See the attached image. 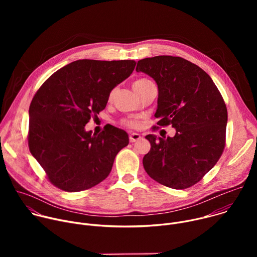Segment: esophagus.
I'll return each mask as SVG.
<instances>
[{
	"mask_svg": "<svg viewBox=\"0 0 257 257\" xmlns=\"http://www.w3.org/2000/svg\"><path fill=\"white\" fill-rule=\"evenodd\" d=\"M139 139H141V135L140 134H138V133H131L130 135H129V140H130V142H136L137 140H139Z\"/></svg>",
	"mask_w": 257,
	"mask_h": 257,
	"instance_id": "esophagus-1",
	"label": "esophagus"
}]
</instances>
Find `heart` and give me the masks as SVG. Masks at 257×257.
<instances>
[{"label":"heart","instance_id":"1","mask_svg":"<svg viewBox=\"0 0 257 257\" xmlns=\"http://www.w3.org/2000/svg\"><path fill=\"white\" fill-rule=\"evenodd\" d=\"M148 82H150L149 79H145V78L137 79V80H135L134 83H133V88H134V89H135V88H138V87L144 85L145 83H148ZM113 93H114V91H112L111 93H109V96H108L109 99L112 98ZM121 124H122L123 126H126V127L134 128V127H136V126L138 125V121L135 120V119H122V120H121Z\"/></svg>","mask_w":257,"mask_h":257}]
</instances>
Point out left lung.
<instances>
[{
	"instance_id": "obj_1",
	"label": "left lung",
	"mask_w": 257,
	"mask_h": 257,
	"mask_svg": "<svg viewBox=\"0 0 257 257\" xmlns=\"http://www.w3.org/2000/svg\"><path fill=\"white\" fill-rule=\"evenodd\" d=\"M137 72L159 87V122L154 130L171 125L174 137L149 134L151 151L143 167L151 178L173 189H186L210 171L226 144L228 121L224 98L205 71L180 57L157 56L137 63Z\"/></svg>"
}]
</instances>
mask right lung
<instances>
[{
    "label": "right lung",
    "instance_id": "1",
    "mask_svg": "<svg viewBox=\"0 0 257 257\" xmlns=\"http://www.w3.org/2000/svg\"><path fill=\"white\" fill-rule=\"evenodd\" d=\"M135 65L133 60H78L56 71L36 91L29 106L28 146L54 186L83 191L111 173L128 134L112 125L99 134L84 127Z\"/></svg>",
    "mask_w": 257,
    "mask_h": 257
}]
</instances>
